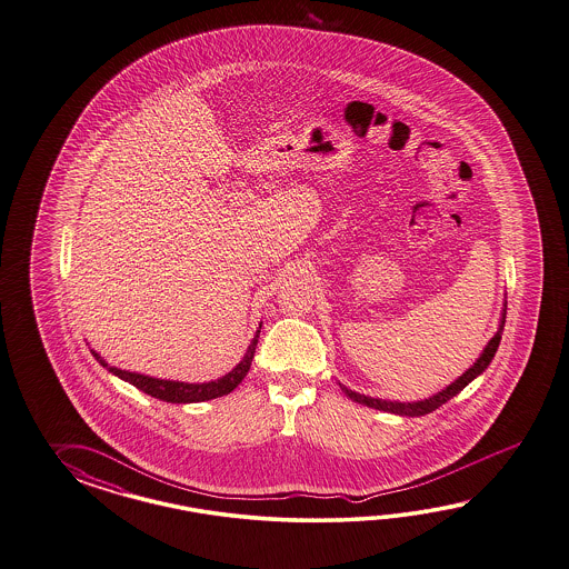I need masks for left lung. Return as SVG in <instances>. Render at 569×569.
Listing matches in <instances>:
<instances>
[{"label":"left lung","instance_id":"8db88e82","mask_svg":"<svg viewBox=\"0 0 569 569\" xmlns=\"http://www.w3.org/2000/svg\"><path fill=\"white\" fill-rule=\"evenodd\" d=\"M503 325H506V302H503V308H501L498 333L493 335V337L489 339V343H487L486 349L481 351V356L477 358V361L472 363L471 368H469L465 375L458 376L457 380H455L452 385H448V387L442 388L440 392L431 395L430 399H421V401L411 402L385 401V399H375V397L360 395V392H356V390L347 388L346 385H341V382H339V387H341V390L346 392L347 397H349L351 401L360 402V405H366V407H372V409H378V411H387V413H395V416L405 417L428 416L431 411H436L438 407H442L443 402H448L452 397H457L458 392H460L462 388L467 387L469 382H472L477 376H481L486 372L487 366L491 363L493 356H496V351H498L499 341H501V333H503Z\"/></svg>","mask_w":569,"mask_h":569}]
</instances>
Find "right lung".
Here are the masks:
<instances>
[{"label": "right lung", "instance_id": "right-lung-1", "mask_svg": "<svg viewBox=\"0 0 569 569\" xmlns=\"http://www.w3.org/2000/svg\"><path fill=\"white\" fill-rule=\"evenodd\" d=\"M259 333H261V325L257 329V333L250 341L249 349L244 353V358L236 363L234 368L228 372V375L218 378V380H209V382H179V380H162V378H152V376L138 375V372H127V370H119L114 366H109L107 361L100 358V353H97L94 349L92 356L97 358L98 363L102 368H107L111 375L119 376L121 380H126L129 385L143 390L146 395H150L153 399H160V401L167 402H201L211 401V399H218L223 397L228 392H232L242 380L244 376L249 375L250 363L254 358V349L259 343Z\"/></svg>", "mask_w": 569, "mask_h": 569}]
</instances>
